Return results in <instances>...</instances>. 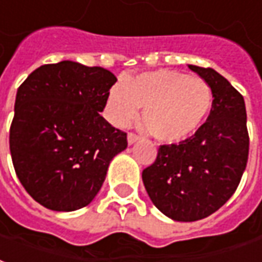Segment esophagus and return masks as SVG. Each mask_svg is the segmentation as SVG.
<instances>
[{"mask_svg":"<svg viewBox=\"0 0 262 262\" xmlns=\"http://www.w3.org/2000/svg\"><path fill=\"white\" fill-rule=\"evenodd\" d=\"M127 140H128V144H129V145H133L134 142H137V141L140 140V137H138L137 134H134V133H129L127 137Z\"/></svg>","mask_w":262,"mask_h":262,"instance_id":"1","label":"esophagus"}]
</instances>
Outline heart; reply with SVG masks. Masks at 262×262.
<instances>
[{"label": "heart", "mask_w": 262, "mask_h": 262, "mask_svg": "<svg viewBox=\"0 0 262 262\" xmlns=\"http://www.w3.org/2000/svg\"><path fill=\"white\" fill-rule=\"evenodd\" d=\"M213 94L209 83L183 72L161 69L116 84L107 98L108 117L125 127L144 108L146 131L157 140L175 144L186 140L205 122Z\"/></svg>", "instance_id": "heart-1"}]
</instances>
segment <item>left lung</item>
I'll return each mask as SVG.
<instances>
[{
    "label": "left lung",
    "mask_w": 262,
    "mask_h": 262,
    "mask_svg": "<svg viewBox=\"0 0 262 262\" xmlns=\"http://www.w3.org/2000/svg\"><path fill=\"white\" fill-rule=\"evenodd\" d=\"M187 66L210 86V114L187 140L159 146L155 162L142 170L152 203L175 222L205 219L233 196L250 146L243 96L216 70Z\"/></svg>",
    "instance_id": "8db88e82"
}]
</instances>
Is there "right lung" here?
Wrapping results in <instances>:
<instances>
[{
	"label": "right lung",
	"instance_id": "add662e5",
	"mask_svg": "<svg viewBox=\"0 0 262 262\" xmlns=\"http://www.w3.org/2000/svg\"><path fill=\"white\" fill-rule=\"evenodd\" d=\"M117 77L72 60L43 64L22 83L9 129L16 176L46 209L73 211L103 186L127 134L101 117Z\"/></svg>",
	"mask_w": 262,
	"mask_h": 262
}]
</instances>
